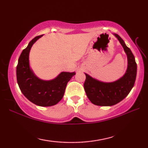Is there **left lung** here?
Instances as JSON below:
<instances>
[{
    "mask_svg": "<svg viewBox=\"0 0 148 148\" xmlns=\"http://www.w3.org/2000/svg\"><path fill=\"white\" fill-rule=\"evenodd\" d=\"M123 47L127 57V68L125 74L116 81L104 82L94 78L89 74L84 82L87 97L92 104L101 106H110L123 100L133 87L136 80L137 65L131 50L118 34H113Z\"/></svg>",
    "mask_w": 148,
    "mask_h": 148,
    "instance_id": "1",
    "label": "left lung"
}]
</instances>
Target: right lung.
I'll return each mask as SVG.
<instances>
[{"instance_id":"add662e5","label":"right lung","mask_w":148,"mask_h":148,"mask_svg":"<svg viewBox=\"0 0 148 148\" xmlns=\"http://www.w3.org/2000/svg\"><path fill=\"white\" fill-rule=\"evenodd\" d=\"M43 34L36 36L23 50L16 68L17 81L24 96L40 106H51L57 104L63 97L68 82L76 72H62L54 79L44 80L37 77L30 67L29 53L35 42Z\"/></svg>"}]
</instances>
